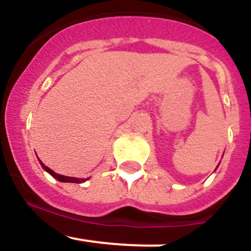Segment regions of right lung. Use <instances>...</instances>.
<instances>
[{
    "label": "right lung",
    "mask_w": 251,
    "mask_h": 251,
    "mask_svg": "<svg viewBox=\"0 0 251 251\" xmlns=\"http://www.w3.org/2000/svg\"><path fill=\"white\" fill-rule=\"evenodd\" d=\"M38 161H40V159H38ZM40 163H41V165H42V168H43V169H45L46 172H48L49 174H50L51 176L54 177V179H56V180H58V181H61V182H76V183H79V182H83V181H86V180H87V179H76V177L64 176V175L56 174V173H54L53 170L50 169V168L46 167V165L43 164L42 162H41V161H40Z\"/></svg>",
    "instance_id": "obj_1"
}]
</instances>
